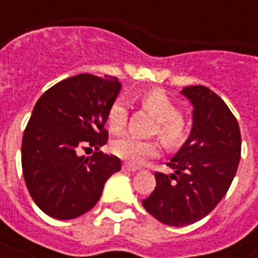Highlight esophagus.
<instances>
[{
    "mask_svg": "<svg viewBox=\"0 0 258 258\" xmlns=\"http://www.w3.org/2000/svg\"><path fill=\"white\" fill-rule=\"evenodd\" d=\"M124 171H130V173H135L138 167H134V166H130V164H123Z\"/></svg>",
    "mask_w": 258,
    "mask_h": 258,
    "instance_id": "obj_1",
    "label": "esophagus"
}]
</instances>
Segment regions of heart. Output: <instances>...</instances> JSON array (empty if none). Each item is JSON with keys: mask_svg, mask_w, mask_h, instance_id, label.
Here are the masks:
<instances>
[{"mask_svg": "<svg viewBox=\"0 0 258 258\" xmlns=\"http://www.w3.org/2000/svg\"><path fill=\"white\" fill-rule=\"evenodd\" d=\"M141 105L156 118L157 135L167 145H174L181 141L185 131V123L179 116V110L162 91H148L141 96ZM128 117V106L123 98L113 102L107 112V125L109 128L117 133L124 128ZM113 153L123 159L130 164H142L149 157L159 155V146L155 142H146L135 138L134 135L124 134L112 142Z\"/></svg>", "mask_w": 258, "mask_h": 258, "instance_id": "1", "label": "heart"}]
</instances>
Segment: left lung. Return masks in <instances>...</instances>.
I'll return each instance as SVG.
<instances>
[{
  "label": "left lung",
  "instance_id": "1",
  "mask_svg": "<svg viewBox=\"0 0 258 258\" xmlns=\"http://www.w3.org/2000/svg\"><path fill=\"white\" fill-rule=\"evenodd\" d=\"M190 102L192 128L167 166L156 173V188L142 200L145 210L166 225L185 227L214 210L232 184L240 160V130L216 92L203 85L185 87Z\"/></svg>",
  "mask_w": 258,
  "mask_h": 258
}]
</instances>
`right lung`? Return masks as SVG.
Segmentation results:
<instances>
[{"mask_svg":"<svg viewBox=\"0 0 258 258\" xmlns=\"http://www.w3.org/2000/svg\"><path fill=\"white\" fill-rule=\"evenodd\" d=\"M120 91L114 77L83 73L55 84L37 101L22 141V170L34 203L47 216H83L99 200L107 178L120 171L117 156L98 152L106 145L107 112ZM84 146L97 152L80 157Z\"/></svg>","mask_w":258,"mask_h":258,"instance_id":"obj_1","label":"right lung"}]
</instances>
